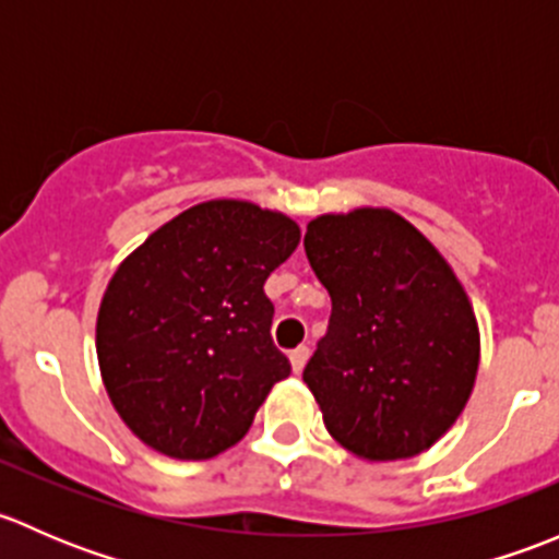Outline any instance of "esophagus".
<instances>
[{"label": "esophagus", "mask_w": 559, "mask_h": 559, "mask_svg": "<svg viewBox=\"0 0 559 559\" xmlns=\"http://www.w3.org/2000/svg\"><path fill=\"white\" fill-rule=\"evenodd\" d=\"M308 357H311V348H308V346H297V348H292V354H289V359H292V370H295V373H300V370L306 368Z\"/></svg>", "instance_id": "obj_1"}]
</instances>
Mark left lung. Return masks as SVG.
<instances>
[{
    "label": "left lung",
    "mask_w": 559,
    "mask_h": 559,
    "mask_svg": "<svg viewBox=\"0 0 559 559\" xmlns=\"http://www.w3.org/2000/svg\"><path fill=\"white\" fill-rule=\"evenodd\" d=\"M302 246L332 300L302 370L326 430L365 460L425 452L476 381L478 326L465 289L436 246L392 211L319 216Z\"/></svg>",
    "instance_id": "1"
}]
</instances>
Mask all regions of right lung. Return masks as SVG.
I'll return each mask as SVG.
<instances>
[{
    "label": "right lung",
    "mask_w": 559,
    "mask_h": 559,
    "mask_svg": "<svg viewBox=\"0 0 559 559\" xmlns=\"http://www.w3.org/2000/svg\"><path fill=\"white\" fill-rule=\"evenodd\" d=\"M297 243L292 218L213 200L123 259L99 306L97 357L140 441L207 460L246 436L275 381L292 373L270 335L264 281Z\"/></svg>",
    "instance_id": "right-lung-1"
}]
</instances>
